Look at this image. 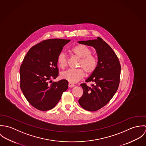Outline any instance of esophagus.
<instances>
[{"label":"esophagus","mask_w":146,"mask_h":146,"mask_svg":"<svg viewBox=\"0 0 146 146\" xmlns=\"http://www.w3.org/2000/svg\"><path fill=\"white\" fill-rule=\"evenodd\" d=\"M75 85V84H74L71 83H68V86L70 87V88H73V87H74Z\"/></svg>","instance_id":"1"}]
</instances>
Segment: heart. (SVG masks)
Masks as SVG:
<instances>
[{
	"label": "heart",
	"mask_w": 146,
	"mask_h": 146,
	"mask_svg": "<svg viewBox=\"0 0 146 146\" xmlns=\"http://www.w3.org/2000/svg\"><path fill=\"white\" fill-rule=\"evenodd\" d=\"M71 51L75 55L81 58L79 66L83 68L87 74H90L96 70L98 66V60L96 56L92 54V50L89 47L83 44H79L72 48ZM57 63L61 68L67 66V57L64 53L61 52L58 54ZM83 69H68L62 72L61 78L70 83H76L85 76V72Z\"/></svg>",
	"instance_id": "b5f03b06"
}]
</instances>
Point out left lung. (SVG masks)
Wrapping results in <instances>:
<instances>
[{
    "label": "left lung",
    "instance_id": "8db88e82",
    "mask_svg": "<svg viewBox=\"0 0 146 146\" xmlns=\"http://www.w3.org/2000/svg\"><path fill=\"white\" fill-rule=\"evenodd\" d=\"M78 42L93 46L97 54V67L85 80L94 84L91 87L80 84L83 94L78 101L84 109L96 111L107 104L116 93L120 83V63L112 49L101 38Z\"/></svg>",
    "mask_w": 146,
    "mask_h": 146
}]
</instances>
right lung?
Segmentation results:
<instances>
[{
  "label": "right lung",
  "instance_id": "add662e5",
  "mask_svg": "<svg viewBox=\"0 0 146 146\" xmlns=\"http://www.w3.org/2000/svg\"><path fill=\"white\" fill-rule=\"evenodd\" d=\"M70 41H42L31 48L24 57L20 69L21 90L30 104L40 111L54 108L68 89V82L64 79L51 84L48 82L58 76L57 57Z\"/></svg>",
  "mask_w": 146,
  "mask_h": 146
}]
</instances>
